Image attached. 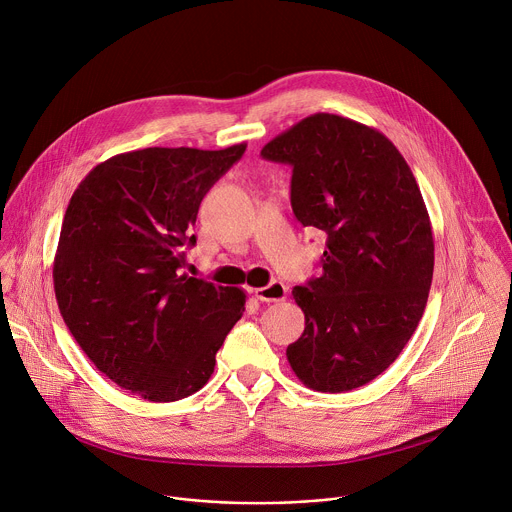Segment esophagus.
I'll list each match as a JSON object with an SVG mask.
<instances>
[{
	"mask_svg": "<svg viewBox=\"0 0 512 512\" xmlns=\"http://www.w3.org/2000/svg\"><path fill=\"white\" fill-rule=\"evenodd\" d=\"M253 294L259 302H283L287 298V287L281 281H271L265 287H257Z\"/></svg>",
	"mask_w": 512,
	"mask_h": 512,
	"instance_id": "esophagus-1",
	"label": "esophagus"
}]
</instances>
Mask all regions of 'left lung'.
<instances>
[{"label":"left lung","instance_id":"8db88e82","mask_svg":"<svg viewBox=\"0 0 512 512\" xmlns=\"http://www.w3.org/2000/svg\"><path fill=\"white\" fill-rule=\"evenodd\" d=\"M291 166V208L326 233L322 275L291 296L306 316L287 346L296 377L322 393L371 383L413 336L433 277L429 214L411 168L377 129L316 113L261 150Z\"/></svg>","mask_w":512,"mask_h":512}]
</instances>
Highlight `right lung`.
<instances>
[{
	"instance_id": "add662e5",
	"label": "right lung",
	"mask_w": 512,
	"mask_h": 512,
	"mask_svg": "<svg viewBox=\"0 0 512 512\" xmlns=\"http://www.w3.org/2000/svg\"><path fill=\"white\" fill-rule=\"evenodd\" d=\"M247 143L145 148L95 166L72 194L52 277L58 310L121 389L170 403L206 385L245 291L182 273L202 198Z\"/></svg>"
}]
</instances>
